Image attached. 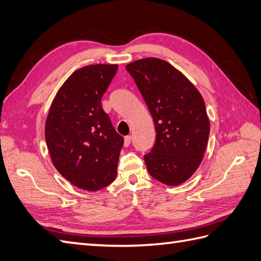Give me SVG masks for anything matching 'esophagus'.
<instances>
[{
  "mask_svg": "<svg viewBox=\"0 0 261 261\" xmlns=\"http://www.w3.org/2000/svg\"><path fill=\"white\" fill-rule=\"evenodd\" d=\"M130 143H132V137L130 136H125V138H124V146H125V147H128Z\"/></svg>",
  "mask_w": 261,
  "mask_h": 261,
  "instance_id": "esophagus-1",
  "label": "esophagus"
}]
</instances>
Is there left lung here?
I'll return each instance as SVG.
<instances>
[{"mask_svg":"<svg viewBox=\"0 0 261 261\" xmlns=\"http://www.w3.org/2000/svg\"><path fill=\"white\" fill-rule=\"evenodd\" d=\"M154 119L156 141L144 156L152 178L165 185L185 182L200 165L211 130L204 98L168 62L147 57L126 65Z\"/></svg>","mask_w":261,"mask_h":261,"instance_id":"obj_1","label":"left lung"}]
</instances>
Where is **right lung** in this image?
Here are the masks:
<instances>
[{
	"label": "right lung",
	"instance_id": "obj_1",
	"mask_svg": "<svg viewBox=\"0 0 261 261\" xmlns=\"http://www.w3.org/2000/svg\"><path fill=\"white\" fill-rule=\"evenodd\" d=\"M117 64H95L75 71L49 107L45 141L57 171L74 186L96 192L117 175L124 138L114 128L100 100Z\"/></svg>",
	"mask_w": 261,
	"mask_h": 261
}]
</instances>
